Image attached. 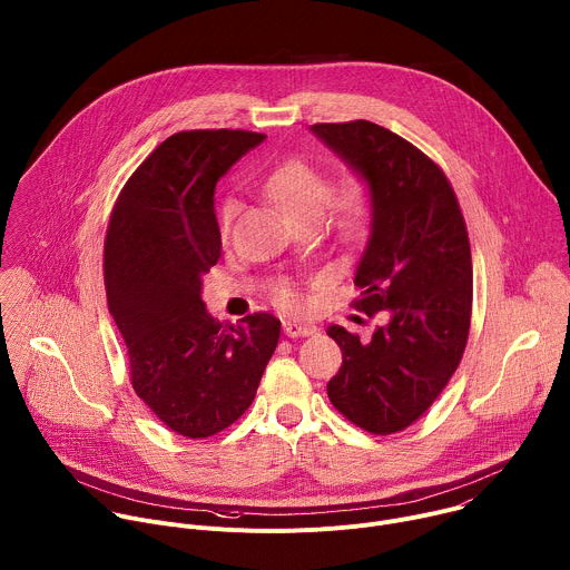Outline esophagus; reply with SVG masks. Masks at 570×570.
I'll return each mask as SVG.
<instances>
[{"label":"esophagus","instance_id":"1","mask_svg":"<svg viewBox=\"0 0 570 570\" xmlns=\"http://www.w3.org/2000/svg\"><path fill=\"white\" fill-rule=\"evenodd\" d=\"M282 327L288 338H304V336L315 334V327H311V324H302V322H293V320H286Z\"/></svg>","mask_w":570,"mask_h":570}]
</instances>
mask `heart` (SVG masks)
Wrapping results in <instances>:
<instances>
[{"mask_svg": "<svg viewBox=\"0 0 570 570\" xmlns=\"http://www.w3.org/2000/svg\"><path fill=\"white\" fill-rule=\"evenodd\" d=\"M266 194L271 196V200H275V205L291 218V220H299V218H308V216H317L324 212L330 203V180L320 169H315L308 161L299 159V157H291L282 165H277L266 183H264ZM367 189L363 183H347L341 187L338 196L334 198V212L341 225L352 227L356 225L365 212H367ZM234 216V203L227 200L223 203L220 212H218V223L220 229L227 232V225ZM275 297L279 304L295 308L299 304L297 293L293 291V286L288 284H279L275 288Z\"/></svg>", "mask_w": 570, "mask_h": 570, "instance_id": "obj_1", "label": "heart"}]
</instances>
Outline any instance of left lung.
<instances>
[{"mask_svg":"<svg viewBox=\"0 0 570 570\" xmlns=\"http://www.w3.org/2000/svg\"><path fill=\"white\" fill-rule=\"evenodd\" d=\"M370 194L356 308L385 313L370 341L332 324L343 365L327 383L352 424L390 435L420 420L460 365L471 322V250L451 183L435 161L365 119L315 124Z\"/></svg>","mask_w":570,"mask_h":570,"instance_id":"8db88e82","label":"left lung"}]
</instances>
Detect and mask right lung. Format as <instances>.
Returning a JSON list of instances; mask_svg holds the SVG:
<instances>
[{"instance_id": "add662e5", "label": "right lung", "mask_w": 570, "mask_h": 570, "mask_svg": "<svg viewBox=\"0 0 570 570\" xmlns=\"http://www.w3.org/2000/svg\"><path fill=\"white\" fill-rule=\"evenodd\" d=\"M266 139L248 130H183L121 189L106 234L108 308L128 347L137 396L178 435L220 433L250 409L282 322L214 320L203 275L220 257L216 183Z\"/></svg>"}]
</instances>
